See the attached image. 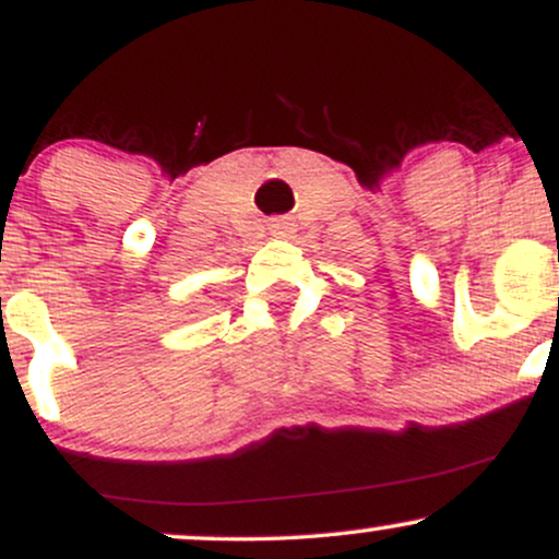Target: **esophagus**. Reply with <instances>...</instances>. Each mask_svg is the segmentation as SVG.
<instances>
[{
	"mask_svg": "<svg viewBox=\"0 0 559 559\" xmlns=\"http://www.w3.org/2000/svg\"><path fill=\"white\" fill-rule=\"evenodd\" d=\"M271 228H273V230H275V234H284V230H286V228H288V223H286V221H275V223H273V226H271Z\"/></svg>",
	"mask_w": 559,
	"mask_h": 559,
	"instance_id": "34e87169",
	"label": "esophagus"
}]
</instances>
